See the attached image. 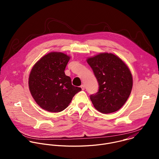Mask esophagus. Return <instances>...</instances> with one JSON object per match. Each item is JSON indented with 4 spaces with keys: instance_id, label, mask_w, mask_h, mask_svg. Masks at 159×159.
<instances>
[{
    "instance_id": "34e87169",
    "label": "esophagus",
    "mask_w": 159,
    "mask_h": 159,
    "mask_svg": "<svg viewBox=\"0 0 159 159\" xmlns=\"http://www.w3.org/2000/svg\"><path fill=\"white\" fill-rule=\"evenodd\" d=\"M80 87H81V89H82V90H84V89H85V85H84V84L81 85H80Z\"/></svg>"
}]
</instances>
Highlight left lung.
I'll list each match as a JSON object with an SVG mask.
<instances>
[{
  "mask_svg": "<svg viewBox=\"0 0 159 159\" xmlns=\"http://www.w3.org/2000/svg\"><path fill=\"white\" fill-rule=\"evenodd\" d=\"M99 84L96 94L90 99L94 107L104 114L119 110L129 98L133 85L126 65L112 53H100L87 60Z\"/></svg>",
  "mask_w": 159,
  "mask_h": 159,
  "instance_id": "1",
  "label": "left lung"
}]
</instances>
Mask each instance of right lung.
Segmentation results:
<instances>
[{"mask_svg": "<svg viewBox=\"0 0 159 159\" xmlns=\"http://www.w3.org/2000/svg\"><path fill=\"white\" fill-rule=\"evenodd\" d=\"M70 57L52 52L43 57L33 67L29 77L30 93L43 109L57 112L64 110L73 97L82 90L72 84L65 74Z\"/></svg>", "mask_w": 159, "mask_h": 159, "instance_id": "add662e5", "label": "right lung"}]
</instances>
